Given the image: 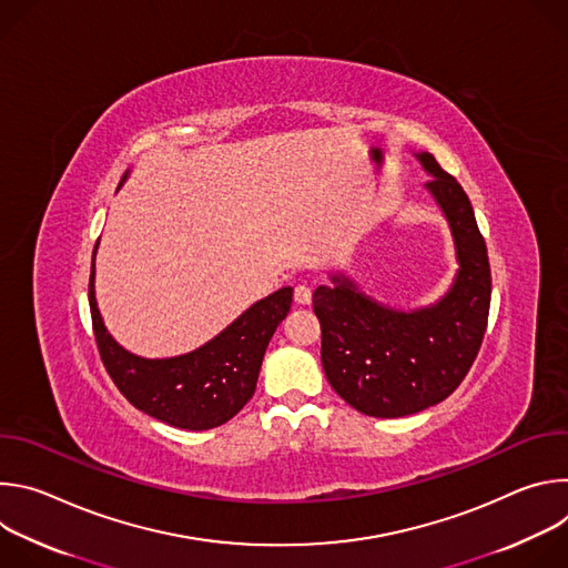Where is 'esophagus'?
Listing matches in <instances>:
<instances>
[{
  "mask_svg": "<svg viewBox=\"0 0 568 568\" xmlns=\"http://www.w3.org/2000/svg\"><path fill=\"white\" fill-rule=\"evenodd\" d=\"M294 301L301 305H310L312 303V290L307 285H296L294 287Z\"/></svg>",
  "mask_w": 568,
  "mask_h": 568,
  "instance_id": "34e87169",
  "label": "esophagus"
}]
</instances>
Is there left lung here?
<instances>
[{"mask_svg": "<svg viewBox=\"0 0 568 568\" xmlns=\"http://www.w3.org/2000/svg\"><path fill=\"white\" fill-rule=\"evenodd\" d=\"M440 206L458 270L436 303L395 310L364 294L346 274L312 294L321 321V364L331 386L359 414L412 416L449 397L480 348L490 312V263L469 197L434 154L416 152Z\"/></svg>", "mask_w": 568, "mask_h": 568, "instance_id": "left-lung-1", "label": "left lung"}]
</instances>
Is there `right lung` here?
Returning <instances> with one entry per match:
<instances>
[{"instance_id": "1", "label": "right lung", "mask_w": 568, "mask_h": 568, "mask_svg": "<svg viewBox=\"0 0 568 568\" xmlns=\"http://www.w3.org/2000/svg\"><path fill=\"white\" fill-rule=\"evenodd\" d=\"M125 180H121L119 189ZM99 242L94 247L97 258ZM292 305V287L256 301L204 346L164 359L125 351L105 328L90 274V310L101 359L130 404L178 429L204 432L231 420L252 399L265 351Z\"/></svg>"}]
</instances>
